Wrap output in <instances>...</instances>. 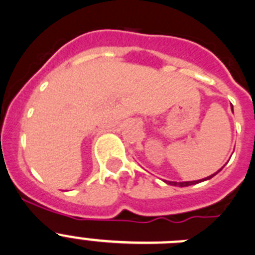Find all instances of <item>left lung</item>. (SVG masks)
Here are the masks:
<instances>
[{
	"label": "left lung",
	"instance_id": "obj_1",
	"mask_svg": "<svg viewBox=\"0 0 255 255\" xmlns=\"http://www.w3.org/2000/svg\"><path fill=\"white\" fill-rule=\"evenodd\" d=\"M233 107V106H231ZM221 170H218L217 172L213 173V175H211V176L206 177V179H202V180H197V181H182V182H176V181H166L164 180V182L166 184H168V185H173V186H181V188H184V186H190V185H194V184H198V182H202V181H206V180H209L212 179V177L215 176V175H217L218 172H220Z\"/></svg>",
	"mask_w": 255,
	"mask_h": 255
}]
</instances>
